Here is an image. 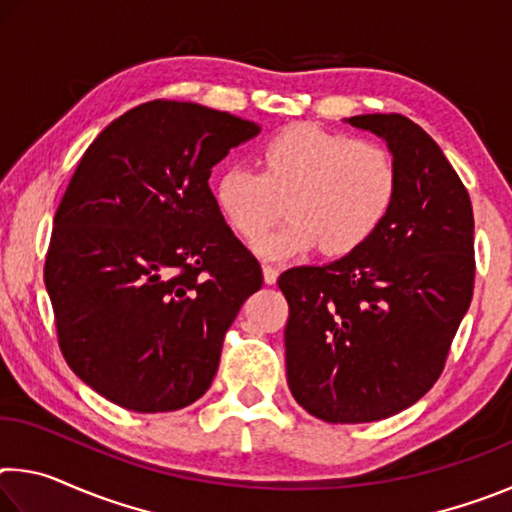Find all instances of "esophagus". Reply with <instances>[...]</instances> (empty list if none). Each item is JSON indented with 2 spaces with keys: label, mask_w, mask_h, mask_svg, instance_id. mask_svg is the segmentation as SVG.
<instances>
[{
  "label": "esophagus",
  "mask_w": 512,
  "mask_h": 512,
  "mask_svg": "<svg viewBox=\"0 0 512 512\" xmlns=\"http://www.w3.org/2000/svg\"><path fill=\"white\" fill-rule=\"evenodd\" d=\"M277 275H280V271H277L275 266L264 264V282L266 284H275L277 282Z\"/></svg>",
  "instance_id": "34e87169"
}]
</instances>
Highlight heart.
<instances>
[{"label":"heart","instance_id":"b5f03b06","mask_svg":"<svg viewBox=\"0 0 512 512\" xmlns=\"http://www.w3.org/2000/svg\"><path fill=\"white\" fill-rule=\"evenodd\" d=\"M259 173L228 167L214 183V203L237 235L255 244L288 203L292 221L257 250L293 257L320 246L343 257L377 235L393 212L400 173L384 146L311 124L268 137L257 153Z\"/></svg>","mask_w":512,"mask_h":512}]
</instances>
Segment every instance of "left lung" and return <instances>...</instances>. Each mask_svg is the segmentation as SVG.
Returning a JSON list of instances; mask_svg holds the SVG:
<instances>
[{"label": "left lung", "mask_w": 512, "mask_h": 512, "mask_svg": "<svg viewBox=\"0 0 512 512\" xmlns=\"http://www.w3.org/2000/svg\"><path fill=\"white\" fill-rule=\"evenodd\" d=\"M348 121L388 142L400 173L393 212L339 262L277 280L289 388L332 424L391 418L436 384L476 271L470 194L431 135L397 112Z\"/></svg>", "instance_id": "1"}]
</instances>
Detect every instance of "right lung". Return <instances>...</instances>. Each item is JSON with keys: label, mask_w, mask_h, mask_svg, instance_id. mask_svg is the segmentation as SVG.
<instances>
[{"label": "right lung", "mask_w": 512, "mask_h": 512, "mask_svg": "<svg viewBox=\"0 0 512 512\" xmlns=\"http://www.w3.org/2000/svg\"><path fill=\"white\" fill-rule=\"evenodd\" d=\"M253 121L155 99L94 140L54 216L45 284L67 366L121 409H185L264 275L207 178Z\"/></svg>", "instance_id": "right-lung-1"}]
</instances>
